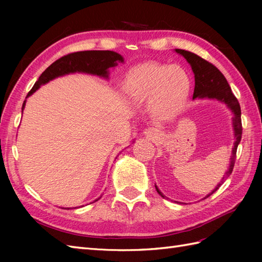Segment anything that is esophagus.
<instances>
[{
    "label": "esophagus",
    "mask_w": 262,
    "mask_h": 262,
    "mask_svg": "<svg viewBox=\"0 0 262 262\" xmlns=\"http://www.w3.org/2000/svg\"><path fill=\"white\" fill-rule=\"evenodd\" d=\"M145 135L147 137L151 138V140H157V138L159 137V134L157 133V130L153 129V128H148V129H145Z\"/></svg>",
    "instance_id": "esophagus-1"
}]
</instances>
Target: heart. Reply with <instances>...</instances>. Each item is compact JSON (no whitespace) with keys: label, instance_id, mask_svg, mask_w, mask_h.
<instances>
[{"label":"heart","instance_id":"heart-1","mask_svg":"<svg viewBox=\"0 0 262 262\" xmlns=\"http://www.w3.org/2000/svg\"><path fill=\"white\" fill-rule=\"evenodd\" d=\"M190 77L179 65L141 63L127 72L124 89L136 100L151 98L153 115L161 120L172 119L180 113L190 92Z\"/></svg>","mask_w":262,"mask_h":262}]
</instances>
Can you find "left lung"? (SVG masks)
<instances>
[{
	"mask_svg": "<svg viewBox=\"0 0 262 262\" xmlns=\"http://www.w3.org/2000/svg\"><path fill=\"white\" fill-rule=\"evenodd\" d=\"M177 53L181 54L183 57L187 59V62L191 65V69L194 74V90L192 98H209V99H217L222 102H225L229 108L234 113L233 117V127H234V134H235V143L234 147L232 151L231 157V163L229 171L226 172V176L222 179V181L217 185V187L211 191L209 194L206 196V198L213 194L217 189H219L224 181L230 177L232 173L233 168L235 164L236 159V149L238 143L241 142L242 137V121H241V108L240 103H238L236 97L233 94L231 88L227 83L225 76L222 74V72L216 68L215 65L209 63L208 60L202 58L198 55L191 52L183 51V49H176ZM157 191L164 197L159 189L157 188Z\"/></svg>",
	"mask_w": 262,
	"mask_h": 262,
	"instance_id": "1",
	"label": "left lung"
}]
</instances>
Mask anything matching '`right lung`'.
I'll use <instances>...</instances> for the list:
<instances>
[{"instance_id":"obj_1","label":"right lung","mask_w":262,"mask_h":262,"mask_svg":"<svg viewBox=\"0 0 262 262\" xmlns=\"http://www.w3.org/2000/svg\"><path fill=\"white\" fill-rule=\"evenodd\" d=\"M122 62H124V58L119 54L111 51H84L68 54L55 60L51 66H48L42 72V74L39 76L38 81L32 86L29 93L27 94V97H29L30 94L35 92L41 84H45V83L55 79V77L73 73V72H85V73L107 77V70L117 65V63ZM25 104L26 101L22 104V110L25 108Z\"/></svg>"}]
</instances>
